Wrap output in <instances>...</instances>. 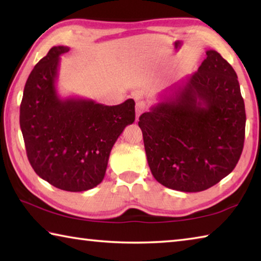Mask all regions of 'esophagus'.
Returning <instances> with one entry per match:
<instances>
[{"instance_id": "esophagus-1", "label": "esophagus", "mask_w": 261, "mask_h": 261, "mask_svg": "<svg viewBox=\"0 0 261 261\" xmlns=\"http://www.w3.org/2000/svg\"><path fill=\"white\" fill-rule=\"evenodd\" d=\"M147 110V105L145 101H138V102L136 103V120L138 121L139 116L143 113H145Z\"/></svg>"}]
</instances>
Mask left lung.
Listing matches in <instances>:
<instances>
[{"instance_id":"obj_1","label":"left lung","mask_w":261,"mask_h":261,"mask_svg":"<svg viewBox=\"0 0 261 261\" xmlns=\"http://www.w3.org/2000/svg\"><path fill=\"white\" fill-rule=\"evenodd\" d=\"M206 55L197 72L159 94L138 122L154 178L177 191L199 192L219 183L244 146L237 74L216 50Z\"/></svg>"}]
</instances>
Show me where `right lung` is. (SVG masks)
Returning a JSON list of instances; mask_svg holds the SVG:
<instances>
[{"mask_svg":"<svg viewBox=\"0 0 261 261\" xmlns=\"http://www.w3.org/2000/svg\"><path fill=\"white\" fill-rule=\"evenodd\" d=\"M69 49L50 48L30 73L19 123L37 175L57 189L81 192L102 182L114 144L135 122V101L105 106L79 96L61 98L60 56Z\"/></svg>","mask_w":261,"mask_h":261,"instance_id":"add662e5","label":"right lung"}]
</instances>
